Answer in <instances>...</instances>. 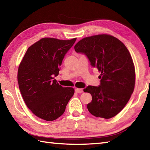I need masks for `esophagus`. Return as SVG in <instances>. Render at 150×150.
<instances>
[{"mask_svg": "<svg viewBox=\"0 0 150 150\" xmlns=\"http://www.w3.org/2000/svg\"><path fill=\"white\" fill-rule=\"evenodd\" d=\"M75 92H77L78 93H83V90L81 88H75Z\"/></svg>", "mask_w": 150, "mask_h": 150, "instance_id": "1", "label": "esophagus"}]
</instances>
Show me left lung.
Masks as SVG:
<instances>
[{"instance_id":"left-lung-1","label":"left lung","mask_w":150,"mask_h":150,"mask_svg":"<svg viewBox=\"0 0 150 150\" xmlns=\"http://www.w3.org/2000/svg\"><path fill=\"white\" fill-rule=\"evenodd\" d=\"M74 49L86 55L91 66L101 73L98 86L84 89L92 96L88 110L96 117L115 116L129 100L135 83V70L128 49L121 41L107 34L84 38Z\"/></svg>"}]
</instances>
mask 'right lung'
Listing matches in <instances>:
<instances>
[{
    "label": "right lung",
    "mask_w": 150,
    "mask_h": 150,
    "mask_svg": "<svg viewBox=\"0 0 150 150\" xmlns=\"http://www.w3.org/2000/svg\"><path fill=\"white\" fill-rule=\"evenodd\" d=\"M76 40L42 38L27 49L20 63L17 80L23 98L32 113L46 121L62 115L74 94L73 88L60 86L54 77Z\"/></svg>",
    "instance_id": "obj_1"
}]
</instances>
